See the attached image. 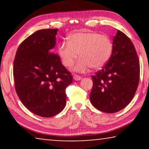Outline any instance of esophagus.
<instances>
[{"mask_svg": "<svg viewBox=\"0 0 149 149\" xmlns=\"http://www.w3.org/2000/svg\"><path fill=\"white\" fill-rule=\"evenodd\" d=\"M73 79H74V80L76 81H79L81 79V77L79 76V75H77V74H74V76H73Z\"/></svg>", "mask_w": 149, "mask_h": 149, "instance_id": "34e87169", "label": "esophagus"}]
</instances>
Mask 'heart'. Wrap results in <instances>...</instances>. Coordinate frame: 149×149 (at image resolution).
<instances>
[{"mask_svg":"<svg viewBox=\"0 0 149 149\" xmlns=\"http://www.w3.org/2000/svg\"><path fill=\"white\" fill-rule=\"evenodd\" d=\"M113 42L107 35L97 32H76L68 41L61 42L58 54L62 64L72 66L78 57L81 58L72 66V70L85 72L89 68L100 69L107 64L113 53Z\"/></svg>","mask_w":149,"mask_h":149,"instance_id":"1","label":"heart"}]
</instances>
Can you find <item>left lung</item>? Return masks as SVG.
Masks as SVG:
<instances>
[{
  "instance_id": "1",
  "label": "left lung",
  "mask_w": 149,
  "mask_h": 149,
  "mask_svg": "<svg viewBox=\"0 0 149 149\" xmlns=\"http://www.w3.org/2000/svg\"><path fill=\"white\" fill-rule=\"evenodd\" d=\"M113 46L109 62L91 76L89 95L93 107L107 113H117L129 104L140 80L139 59L129 37L118 30Z\"/></svg>"
}]
</instances>
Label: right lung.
Wrapping results in <instances>:
<instances>
[{
  "instance_id": "add662e5",
  "label": "right lung",
  "mask_w": 149,
  "mask_h": 149,
  "mask_svg": "<svg viewBox=\"0 0 149 149\" xmlns=\"http://www.w3.org/2000/svg\"><path fill=\"white\" fill-rule=\"evenodd\" d=\"M58 29L36 31L18 47L13 62L16 93L32 113L52 117L66 104V88L72 82L71 73L53 53Z\"/></svg>"
}]
</instances>
